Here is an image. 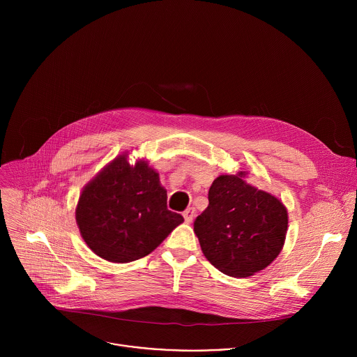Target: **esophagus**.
<instances>
[{
    "mask_svg": "<svg viewBox=\"0 0 357 357\" xmlns=\"http://www.w3.org/2000/svg\"><path fill=\"white\" fill-rule=\"evenodd\" d=\"M195 218V209L193 208H188L185 212H183V219L186 223H190Z\"/></svg>",
    "mask_w": 357,
    "mask_h": 357,
    "instance_id": "34e87169",
    "label": "esophagus"
}]
</instances>
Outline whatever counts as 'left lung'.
<instances>
[{
  "mask_svg": "<svg viewBox=\"0 0 357 357\" xmlns=\"http://www.w3.org/2000/svg\"><path fill=\"white\" fill-rule=\"evenodd\" d=\"M245 172L220 175L209 206L193 230L205 257L223 274L245 278L268 267L282 250L288 213L282 202L244 181Z\"/></svg>",
  "mask_w": 357,
  "mask_h": 357,
  "instance_id": "1",
  "label": "left lung"
}]
</instances>
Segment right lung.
<instances>
[{
  "label": "right lung",
  "mask_w": 357,
  "mask_h": 357,
  "mask_svg": "<svg viewBox=\"0 0 357 357\" xmlns=\"http://www.w3.org/2000/svg\"><path fill=\"white\" fill-rule=\"evenodd\" d=\"M119 155L82 190L76 223L90 250L112 263H130L154 251L183 222L167 208V189L146 161Z\"/></svg>",
  "instance_id": "obj_1"
}]
</instances>
